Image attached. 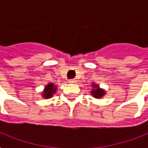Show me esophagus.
<instances>
[{
    "label": "esophagus",
    "mask_w": 148,
    "mask_h": 148,
    "mask_svg": "<svg viewBox=\"0 0 148 148\" xmlns=\"http://www.w3.org/2000/svg\"><path fill=\"white\" fill-rule=\"evenodd\" d=\"M69 82H70V83H75V82H76V80H75V79H70V80H69Z\"/></svg>",
    "instance_id": "34e87169"
}]
</instances>
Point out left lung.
Masks as SVG:
<instances>
[{
  "label": "left lung",
  "mask_w": 148,
  "mask_h": 148,
  "mask_svg": "<svg viewBox=\"0 0 148 148\" xmlns=\"http://www.w3.org/2000/svg\"><path fill=\"white\" fill-rule=\"evenodd\" d=\"M93 87H95V90H93L91 91V95L95 98H97V99H99V98H102L104 95H105V91L103 90V89L99 88V86L95 84H93Z\"/></svg>",
  "instance_id": "1"
}]
</instances>
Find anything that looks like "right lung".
I'll use <instances>...</instances> for the list:
<instances>
[{"instance_id": "1", "label": "right lung", "mask_w": 148, "mask_h": 148, "mask_svg": "<svg viewBox=\"0 0 148 148\" xmlns=\"http://www.w3.org/2000/svg\"><path fill=\"white\" fill-rule=\"evenodd\" d=\"M56 86H54V85L53 83H49L45 86V91L43 93V97L45 99H49L50 97H52L53 95L56 92Z\"/></svg>"}]
</instances>
